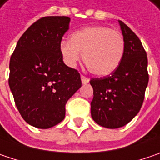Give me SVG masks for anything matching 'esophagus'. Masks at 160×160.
Segmentation results:
<instances>
[{
    "label": "esophagus",
    "mask_w": 160,
    "mask_h": 160,
    "mask_svg": "<svg viewBox=\"0 0 160 160\" xmlns=\"http://www.w3.org/2000/svg\"><path fill=\"white\" fill-rule=\"evenodd\" d=\"M80 79H81V82H82V84H87L89 82V79L87 78V77H85V76H83V75H81L80 76Z\"/></svg>",
    "instance_id": "1"
}]
</instances>
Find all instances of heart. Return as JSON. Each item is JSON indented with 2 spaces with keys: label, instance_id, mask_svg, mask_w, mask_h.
<instances>
[{
  "label": "heart",
  "instance_id": "heart-1",
  "mask_svg": "<svg viewBox=\"0 0 160 160\" xmlns=\"http://www.w3.org/2000/svg\"><path fill=\"white\" fill-rule=\"evenodd\" d=\"M61 55L69 67H74L80 59L91 72L106 76L115 72L124 52V41L120 32L105 26L87 27L71 35L70 41L59 45Z\"/></svg>",
  "mask_w": 160,
  "mask_h": 160
}]
</instances>
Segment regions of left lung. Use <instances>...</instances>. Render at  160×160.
<instances>
[{
    "instance_id": "left-lung-1",
    "label": "left lung",
    "mask_w": 160,
    "mask_h": 160,
    "mask_svg": "<svg viewBox=\"0 0 160 160\" xmlns=\"http://www.w3.org/2000/svg\"><path fill=\"white\" fill-rule=\"evenodd\" d=\"M124 52L115 72L93 78L91 116L98 124L109 129L122 127L131 122L142 106L149 82L148 58L141 40L128 26L119 20Z\"/></svg>"
}]
</instances>
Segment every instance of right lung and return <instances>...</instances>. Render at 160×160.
<instances>
[{"label":"right lung","mask_w":160,"mask_h":160,"mask_svg":"<svg viewBox=\"0 0 160 160\" xmlns=\"http://www.w3.org/2000/svg\"><path fill=\"white\" fill-rule=\"evenodd\" d=\"M71 18L44 17L18 41L10 61L9 85L22 118L51 128L65 117V105L81 87L80 73L63 62L59 45Z\"/></svg>","instance_id":"add662e5"}]
</instances>
